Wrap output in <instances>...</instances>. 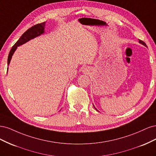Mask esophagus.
Segmentation results:
<instances>
[{"label": "esophagus", "instance_id": "esophagus-1", "mask_svg": "<svg viewBox=\"0 0 156 156\" xmlns=\"http://www.w3.org/2000/svg\"><path fill=\"white\" fill-rule=\"evenodd\" d=\"M83 72H84V73H88V72H89V71H88V69H87V68H84V69H83Z\"/></svg>", "mask_w": 156, "mask_h": 156}]
</instances>
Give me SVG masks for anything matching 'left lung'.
<instances>
[{"label":"left lung","mask_w":156,"mask_h":156,"mask_svg":"<svg viewBox=\"0 0 156 156\" xmlns=\"http://www.w3.org/2000/svg\"><path fill=\"white\" fill-rule=\"evenodd\" d=\"M139 43H140V44H142V45H144L145 47H146V44L144 43V42L143 41H142V40H139ZM94 108H96V107H94ZM96 111H98V110L96 109Z\"/></svg>","instance_id":"obj_1"}]
</instances>
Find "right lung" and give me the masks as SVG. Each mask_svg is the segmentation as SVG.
Masks as SVG:
<instances>
[{"mask_svg": "<svg viewBox=\"0 0 156 156\" xmlns=\"http://www.w3.org/2000/svg\"><path fill=\"white\" fill-rule=\"evenodd\" d=\"M45 26V22L40 23V24H37L28 29L24 34L21 36L20 38L17 40V41L15 44V45L12 47V48L10 51V53H9L8 58V66H9V64H10L12 56L14 53V52H15L16 50L17 49V47L24 44L27 43V41H30L33 38H34V37L44 34L45 32L44 31Z\"/></svg>", "mask_w": 156, "mask_h": 156, "instance_id": "1", "label": "right lung"}]
</instances>
